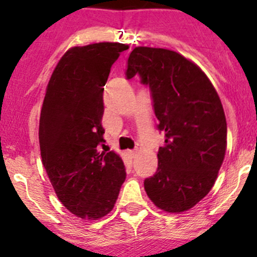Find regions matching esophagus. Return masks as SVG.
Returning a JSON list of instances; mask_svg holds the SVG:
<instances>
[{
	"label": "esophagus",
	"instance_id": "1",
	"mask_svg": "<svg viewBox=\"0 0 257 257\" xmlns=\"http://www.w3.org/2000/svg\"><path fill=\"white\" fill-rule=\"evenodd\" d=\"M138 153H139V150H138V149H134V150H132V152H131V155H132V158H136L137 155H138Z\"/></svg>",
	"mask_w": 257,
	"mask_h": 257
}]
</instances>
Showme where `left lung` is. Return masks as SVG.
Returning <instances> with one entry per match:
<instances>
[{
    "instance_id": "1",
    "label": "left lung",
    "mask_w": 257,
    "mask_h": 257,
    "mask_svg": "<svg viewBox=\"0 0 257 257\" xmlns=\"http://www.w3.org/2000/svg\"><path fill=\"white\" fill-rule=\"evenodd\" d=\"M139 74L152 90L158 129L165 142L158 169L144 180L150 200L168 212L191 209L208 195L226 152V118L206 74L185 57L164 48L136 47L126 79Z\"/></svg>"
}]
</instances>
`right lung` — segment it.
I'll use <instances>...</instances> for the list:
<instances>
[{
    "instance_id": "right-lung-1",
    "label": "right lung",
    "mask_w": 257,
    "mask_h": 257,
    "mask_svg": "<svg viewBox=\"0 0 257 257\" xmlns=\"http://www.w3.org/2000/svg\"><path fill=\"white\" fill-rule=\"evenodd\" d=\"M128 46L100 42L72 47L59 59L46 89L40 118L41 157L61 203L82 219L114 208L125 168L104 147L103 90L110 67Z\"/></svg>"
}]
</instances>
